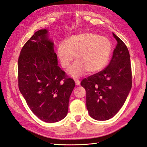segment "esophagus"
I'll list each match as a JSON object with an SVG mask.
<instances>
[{"instance_id": "34e87169", "label": "esophagus", "mask_w": 147, "mask_h": 147, "mask_svg": "<svg viewBox=\"0 0 147 147\" xmlns=\"http://www.w3.org/2000/svg\"><path fill=\"white\" fill-rule=\"evenodd\" d=\"M74 80H75V84H76L77 86L80 84V80H78V79H74Z\"/></svg>"}]
</instances>
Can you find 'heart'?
I'll list each match as a JSON object with an SVG mask.
<instances>
[{
    "label": "heart",
    "instance_id": "1",
    "mask_svg": "<svg viewBox=\"0 0 147 147\" xmlns=\"http://www.w3.org/2000/svg\"><path fill=\"white\" fill-rule=\"evenodd\" d=\"M112 53L110 40L93 32L73 35L57 46L56 54L61 65L67 68L76 56L77 61L67 72L74 77L100 72L107 64Z\"/></svg>",
    "mask_w": 147,
    "mask_h": 147
}]
</instances>
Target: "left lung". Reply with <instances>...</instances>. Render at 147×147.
Masks as SVG:
<instances>
[{
  "mask_svg": "<svg viewBox=\"0 0 147 147\" xmlns=\"http://www.w3.org/2000/svg\"><path fill=\"white\" fill-rule=\"evenodd\" d=\"M113 35L118 43L109 65L80 83L86 90L89 115L99 121L109 119L118 113L132 87L129 53L125 43Z\"/></svg>",
  "mask_w": 147,
  "mask_h": 147,
  "instance_id": "8db88e82",
  "label": "left lung"
}]
</instances>
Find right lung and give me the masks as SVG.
I'll use <instances>...</instances> for the list:
<instances>
[{"label": "right lung", "instance_id": "right-lung-1", "mask_svg": "<svg viewBox=\"0 0 147 147\" xmlns=\"http://www.w3.org/2000/svg\"><path fill=\"white\" fill-rule=\"evenodd\" d=\"M18 71L19 90L35 116L47 123L57 122L66 117L75 82L57 65L47 29L35 32L24 44Z\"/></svg>", "mask_w": 147, "mask_h": 147}]
</instances>
